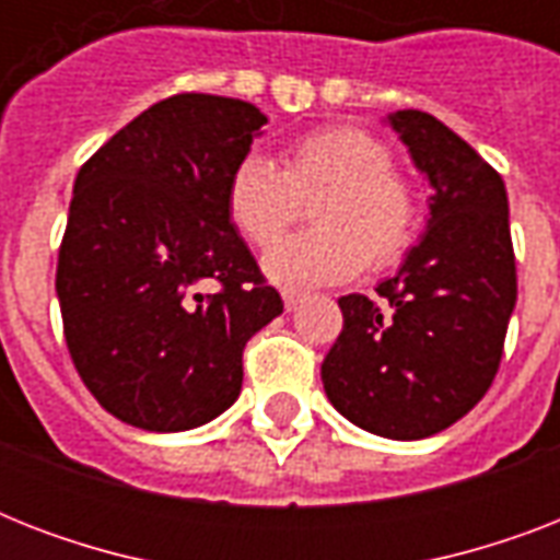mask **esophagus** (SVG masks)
<instances>
[{
  "label": "esophagus",
  "mask_w": 560,
  "mask_h": 560,
  "mask_svg": "<svg viewBox=\"0 0 560 560\" xmlns=\"http://www.w3.org/2000/svg\"><path fill=\"white\" fill-rule=\"evenodd\" d=\"M281 299H284V307H288V311H293V307H296L305 296H302L299 290H284V293H281Z\"/></svg>",
  "instance_id": "obj_1"
}]
</instances>
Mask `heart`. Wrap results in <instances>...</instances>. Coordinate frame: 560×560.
I'll return each instance as SVG.
<instances>
[{
  "label": "heart",
  "mask_w": 560,
  "mask_h": 560,
  "mask_svg": "<svg viewBox=\"0 0 560 560\" xmlns=\"http://www.w3.org/2000/svg\"><path fill=\"white\" fill-rule=\"evenodd\" d=\"M314 202L316 229L281 241L267 255V272L290 288L331 284L363 267L386 270L416 241L418 202L392 171L389 148L351 125L316 127L284 151V168L258 151L229 171L226 211L237 232L267 249Z\"/></svg>",
  "instance_id": "obj_1"
}]
</instances>
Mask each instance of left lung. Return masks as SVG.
Masks as SVG:
<instances>
[{
    "mask_svg": "<svg viewBox=\"0 0 560 560\" xmlns=\"http://www.w3.org/2000/svg\"><path fill=\"white\" fill-rule=\"evenodd\" d=\"M389 125L433 188L427 232L377 299H340L323 383L351 424L412 442L459 421L494 383L517 270L503 177L430 113L398 109Z\"/></svg>",
    "mask_w": 560,
    "mask_h": 560,
    "instance_id": "obj_1",
    "label": "left lung"
}]
</instances>
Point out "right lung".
<instances>
[{
	"mask_svg": "<svg viewBox=\"0 0 560 560\" xmlns=\"http://www.w3.org/2000/svg\"><path fill=\"white\" fill-rule=\"evenodd\" d=\"M267 125L237 98L153 104L83 162L57 255L72 363L109 416L151 433L232 407L246 340L284 311L226 211Z\"/></svg>",
	"mask_w": 560,
	"mask_h": 560,
	"instance_id": "right-lung-1",
	"label": "right lung"
}]
</instances>
